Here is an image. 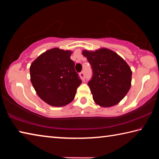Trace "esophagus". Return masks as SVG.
Segmentation results:
<instances>
[{
  "mask_svg": "<svg viewBox=\"0 0 159 159\" xmlns=\"http://www.w3.org/2000/svg\"><path fill=\"white\" fill-rule=\"evenodd\" d=\"M80 78H81V79H82L83 80H85V75L84 71L80 72Z\"/></svg>",
  "mask_w": 159,
  "mask_h": 159,
  "instance_id": "34e87169",
  "label": "esophagus"
}]
</instances>
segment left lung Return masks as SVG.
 Wrapping results in <instances>:
<instances>
[{
  "instance_id": "8db88e82",
  "label": "left lung",
  "mask_w": 159,
  "mask_h": 159,
  "mask_svg": "<svg viewBox=\"0 0 159 159\" xmlns=\"http://www.w3.org/2000/svg\"><path fill=\"white\" fill-rule=\"evenodd\" d=\"M93 70L88 82L93 98L98 105H116L126 95L131 86L132 71L125 60L107 48L95 52L83 50Z\"/></svg>"
}]
</instances>
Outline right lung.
<instances>
[{
  "label": "right lung",
  "mask_w": 159,
  "mask_h": 159,
  "mask_svg": "<svg viewBox=\"0 0 159 159\" xmlns=\"http://www.w3.org/2000/svg\"><path fill=\"white\" fill-rule=\"evenodd\" d=\"M71 55L69 50L53 48L31 64L32 85L40 98L51 106L63 107L72 102L82 83Z\"/></svg>",
  "instance_id": "add662e5"
}]
</instances>
